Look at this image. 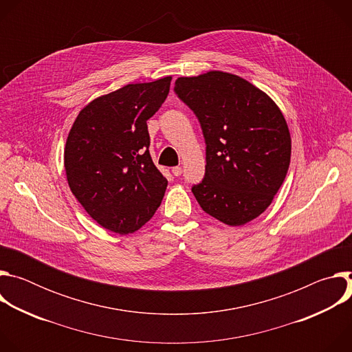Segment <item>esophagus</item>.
I'll return each mask as SVG.
<instances>
[{
	"mask_svg": "<svg viewBox=\"0 0 352 352\" xmlns=\"http://www.w3.org/2000/svg\"><path fill=\"white\" fill-rule=\"evenodd\" d=\"M173 174H174L175 177H179V175L182 174V168H181L179 166H177V167H173Z\"/></svg>",
	"mask_w": 352,
	"mask_h": 352,
	"instance_id": "obj_1",
	"label": "esophagus"
}]
</instances>
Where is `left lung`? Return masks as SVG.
Here are the masks:
<instances>
[{"instance_id":"obj_1","label":"left lung","mask_w":352,"mask_h":352,"mask_svg":"<svg viewBox=\"0 0 352 352\" xmlns=\"http://www.w3.org/2000/svg\"><path fill=\"white\" fill-rule=\"evenodd\" d=\"M174 91L206 143L205 178L192 186L200 208L228 226L261 216L289 167L291 138L280 109L252 83L221 71L178 78Z\"/></svg>"}]
</instances>
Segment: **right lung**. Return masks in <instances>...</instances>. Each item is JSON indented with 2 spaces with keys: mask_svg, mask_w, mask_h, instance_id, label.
Segmentation results:
<instances>
[{
  "mask_svg": "<svg viewBox=\"0 0 352 352\" xmlns=\"http://www.w3.org/2000/svg\"><path fill=\"white\" fill-rule=\"evenodd\" d=\"M171 76L126 85L89 103L76 117L64 152L69 188L100 226L128 234L160 206L167 179L148 153L147 120L162 107Z\"/></svg>",
  "mask_w": 352,
  "mask_h": 352,
  "instance_id": "obj_1",
  "label": "right lung"
}]
</instances>
